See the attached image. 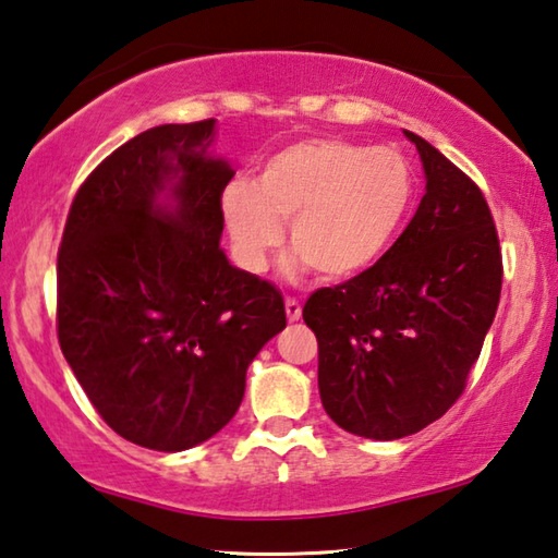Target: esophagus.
<instances>
[{"mask_svg":"<svg viewBox=\"0 0 558 558\" xmlns=\"http://www.w3.org/2000/svg\"><path fill=\"white\" fill-rule=\"evenodd\" d=\"M286 313H288V319H290V323H298V319L302 317V305H300V300H295V298H286Z\"/></svg>","mask_w":558,"mask_h":558,"instance_id":"34e87169","label":"esophagus"}]
</instances>
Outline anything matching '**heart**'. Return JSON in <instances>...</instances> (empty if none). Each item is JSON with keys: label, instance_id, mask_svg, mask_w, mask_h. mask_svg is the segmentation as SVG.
<instances>
[{"label": "heart", "instance_id": "1", "mask_svg": "<svg viewBox=\"0 0 558 558\" xmlns=\"http://www.w3.org/2000/svg\"><path fill=\"white\" fill-rule=\"evenodd\" d=\"M415 196L409 157L339 137L300 140L270 155L253 184L231 182L221 214L245 270L266 268L290 221L292 266L323 280L369 270L399 239Z\"/></svg>", "mask_w": 558, "mask_h": 558}]
</instances>
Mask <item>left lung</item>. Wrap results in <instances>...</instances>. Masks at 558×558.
I'll use <instances>...</instances> for the list:
<instances>
[{"label": "left lung", "instance_id": "8db88e82", "mask_svg": "<svg viewBox=\"0 0 558 558\" xmlns=\"http://www.w3.org/2000/svg\"><path fill=\"white\" fill-rule=\"evenodd\" d=\"M405 137L426 169L418 211L369 270L302 307L327 415L374 440L418 433L460 399L502 292V248L480 186L423 137Z\"/></svg>", "mask_w": 558, "mask_h": 558}]
</instances>
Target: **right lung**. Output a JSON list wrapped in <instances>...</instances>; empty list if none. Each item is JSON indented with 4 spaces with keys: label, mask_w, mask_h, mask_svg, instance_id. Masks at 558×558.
<instances>
[{
    "label": "right lung",
    "mask_w": 558,
    "mask_h": 558,
    "mask_svg": "<svg viewBox=\"0 0 558 558\" xmlns=\"http://www.w3.org/2000/svg\"><path fill=\"white\" fill-rule=\"evenodd\" d=\"M214 120L140 132L73 196L56 266V332L75 379L130 442L199 446L243 401L245 369L286 329L268 280L219 248L233 169ZM167 191L172 205L158 196Z\"/></svg>",
    "instance_id": "add662e5"
}]
</instances>
